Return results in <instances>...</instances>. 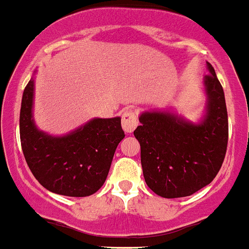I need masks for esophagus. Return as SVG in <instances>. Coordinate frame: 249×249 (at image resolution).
Masks as SVG:
<instances>
[{
  "instance_id": "obj_1",
  "label": "esophagus",
  "mask_w": 249,
  "mask_h": 249,
  "mask_svg": "<svg viewBox=\"0 0 249 249\" xmlns=\"http://www.w3.org/2000/svg\"><path fill=\"white\" fill-rule=\"evenodd\" d=\"M121 125H123V129H124L125 133H128V134L133 133L138 125L137 112L133 111V110H126V111L123 112V115H121Z\"/></svg>"
}]
</instances>
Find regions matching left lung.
I'll use <instances>...</instances> for the list:
<instances>
[{"label":"left lung","mask_w":249,"mask_h":249,"mask_svg":"<svg viewBox=\"0 0 249 249\" xmlns=\"http://www.w3.org/2000/svg\"><path fill=\"white\" fill-rule=\"evenodd\" d=\"M204 78L208 107L200 124L168 112H144L134 130L141 143L144 179L157 195L175 199L195 194L220 170L228 145V112L224 91L208 63Z\"/></svg>","instance_id":"8db88e82"}]
</instances>
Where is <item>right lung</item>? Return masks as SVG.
Segmentation results:
<instances>
[{
  "label": "right lung",
  "mask_w": 249,
  "mask_h": 249,
  "mask_svg": "<svg viewBox=\"0 0 249 249\" xmlns=\"http://www.w3.org/2000/svg\"><path fill=\"white\" fill-rule=\"evenodd\" d=\"M34 79L24 89L20 141L26 163L41 186L54 194L83 197L104 185L124 130L121 119H93L66 137H50L33 121Z\"/></svg>",
  "instance_id": "1"
}]
</instances>
